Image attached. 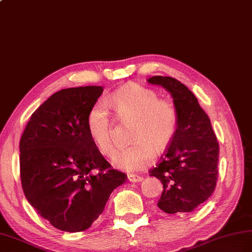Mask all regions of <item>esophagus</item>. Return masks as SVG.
<instances>
[{
    "mask_svg": "<svg viewBox=\"0 0 252 252\" xmlns=\"http://www.w3.org/2000/svg\"><path fill=\"white\" fill-rule=\"evenodd\" d=\"M127 180L130 182H133V183H136V182H142L143 178L140 175H136V174H129L127 175Z\"/></svg>",
    "mask_w": 252,
    "mask_h": 252,
    "instance_id": "esophagus-1",
    "label": "esophagus"
}]
</instances>
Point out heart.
Instances as JSON below:
<instances>
[{
	"instance_id": "heart-1",
	"label": "heart",
	"mask_w": 252,
	"mask_h": 252,
	"mask_svg": "<svg viewBox=\"0 0 252 252\" xmlns=\"http://www.w3.org/2000/svg\"><path fill=\"white\" fill-rule=\"evenodd\" d=\"M111 106L122 123H132L131 146L121 148L112 156V163L126 171H138L152 165L156 147L162 151L172 141L178 127V111L155 91L130 84L117 91ZM87 129L91 141L103 155H109L115 146L114 123L108 106L98 103L90 110Z\"/></svg>"
}]
</instances>
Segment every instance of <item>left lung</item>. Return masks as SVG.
Segmentation results:
<instances>
[{"mask_svg": "<svg viewBox=\"0 0 252 252\" xmlns=\"http://www.w3.org/2000/svg\"><path fill=\"white\" fill-rule=\"evenodd\" d=\"M147 81L171 94L178 127L174 137L151 176L161 181L157 203L165 213L191 212L212 195L218 181L219 143L208 115L189 88L171 77L155 76Z\"/></svg>", "mask_w": 252, "mask_h": 252, "instance_id": "1", "label": "left lung"}]
</instances>
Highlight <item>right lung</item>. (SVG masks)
Returning a JSON list of instances; mask_svg holds the SVG:
<instances>
[{
    "label": "right lung",
    "mask_w": 252,
    "mask_h": 252,
    "mask_svg": "<svg viewBox=\"0 0 252 252\" xmlns=\"http://www.w3.org/2000/svg\"><path fill=\"white\" fill-rule=\"evenodd\" d=\"M103 87L63 89L33 114L20 138V179L27 200L53 226L82 232L126 181L91 141L87 118Z\"/></svg>",
    "instance_id": "add662e5"
}]
</instances>
